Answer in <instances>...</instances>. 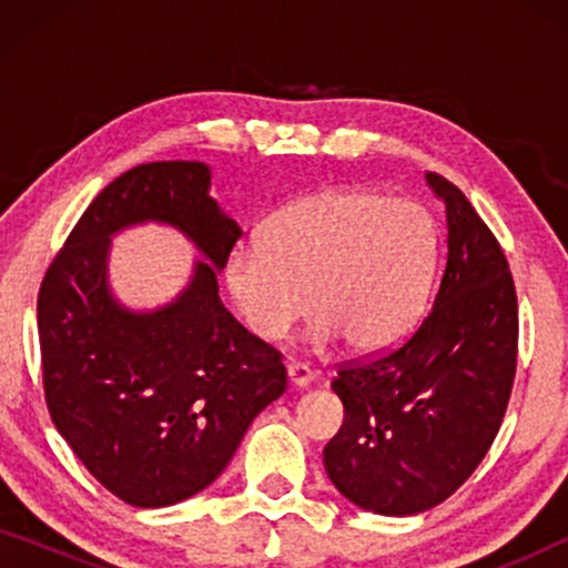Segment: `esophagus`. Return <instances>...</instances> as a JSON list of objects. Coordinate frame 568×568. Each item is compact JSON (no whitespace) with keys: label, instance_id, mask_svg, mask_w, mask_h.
<instances>
[{"label":"esophagus","instance_id":"1","mask_svg":"<svg viewBox=\"0 0 568 568\" xmlns=\"http://www.w3.org/2000/svg\"><path fill=\"white\" fill-rule=\"evenodd\" d=\"M286 375H290V383L294 387H307L310 383H313V369H310L305 362H290V364H286Z\"/></svg>","mask_w":568,"mask_h":568}]
</instances>
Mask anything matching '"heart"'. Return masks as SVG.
I'll return each instance as SVG.
<instances>
[{
    "instance_id": "1",
    "label": "heart",
    "mask_w": 568,
    "mask_h": 568,
    "mask_svg": "<svg viewBox=\"0 0 568 568\" xmlns=\"http://www.w3.org/2000/svg\"><path fill=\"white\" fill-rule=\"evenodd\" d=\"M437 232L414 201L367 189H323L263 222L237 245L224 282L255 336L278 341L310 310V338L379 352L406 333L429 300Z\"/></svg>"
}]
</instances>
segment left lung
<instances>
[{
  "label": "left lung",
  "instance_id": "left-lung-1",
  "mask_svg": "<svg viewBox=\"0 0 568 568\" xmlns=\"http://www.w3.org/2000/svg\"><path fill=\"white\" fill-rule=\"evenodd\" d=\"M447 212L434 305L398 346L338 364L344 424L325 473L356 507L418 515L473 476L504 422L517 372V292L499 240L465 193L426 173Z\"/></svg>",
  "mask_w": 568,
  "mask_h": 568
}]
</instances>
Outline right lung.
Masks as SVG:
<instances>
[{"label": "right lung", "mask_w": 568, "mask_h": 568, "mask_svg": "<svg viewBox=\"0 0 568 568\" xmlns=\"http://www.w3.org/2000/svg\"><path fill=\"white\" fill-rule=\"evenodd\" d=\"M158 219L210 261L173 306L131 314L110 297V235ZM243 235L209 196L204 162H146L84 209L38 292L43 395L61 437L131 507H170L206 488L247 426L286 390L282 352L243 328L216 271Z\"/></svg>", "instance_id": "add662e5"}]
</instances>
